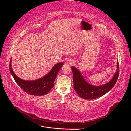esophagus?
I'll return each instance as SVG.
<instances>
[{"mask_svg":"<svg viewBox=\"0 0 131 131\" xmlns=\"http://www.w3.org/2000/svg\"><path fill=\"white\" fill-rule=\"evenodd\" d=\"M66 63H67L68 64H70V65H72L74 63V60L72 58H69L67 60Z\"/></svg>","mask_w":131,"mask_h":131,"instance_id":"1","label":"esophagus"}]
</instances>
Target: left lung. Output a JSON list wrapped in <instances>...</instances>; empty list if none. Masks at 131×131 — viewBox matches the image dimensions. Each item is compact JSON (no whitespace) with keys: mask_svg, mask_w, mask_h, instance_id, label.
I'll list each match as a JSON object with an SVG mask.
<instances>
[{"mask_svg":"<svg viewBox=\"0 0 131 131\" xmlns=\"http://www.w3.org/2000/svg\"><path fill=\"white\" fill-rule=\"evenodd\" d=\"M73 75L74 89L81 98L86 100H93L102 97L110 90L115 85L119 74V65L117 62V70L112 79L106 84L94 86L90 84L83 77L81 72L75 67H72Z\"/></svg>","mask_w":131,"mask_h":131,"instance_id":"obj_1","label":"left lung"}]
</instances>
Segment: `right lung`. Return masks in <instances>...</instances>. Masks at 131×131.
<instances>
[{
	"label": "right lung",
	"mask_w": 131,
	"mask_h": 131,
	"mask_svg": "<svg viewBox=\"0 0 131 131\" xmlns=\"http://www.w3.org/2000/svg\"><path fill=\"white\" fill-rule=\"evenodd\" d=\"M63 64L62 62L57 63L46 75L34 80H25L18 77L12 69L11 59L9 69L16 82L26 93L34 96H43L48 93L53 87L55 79Z\"/></svg>",
	"instance_id": "obj_1"
}]
</instances>
